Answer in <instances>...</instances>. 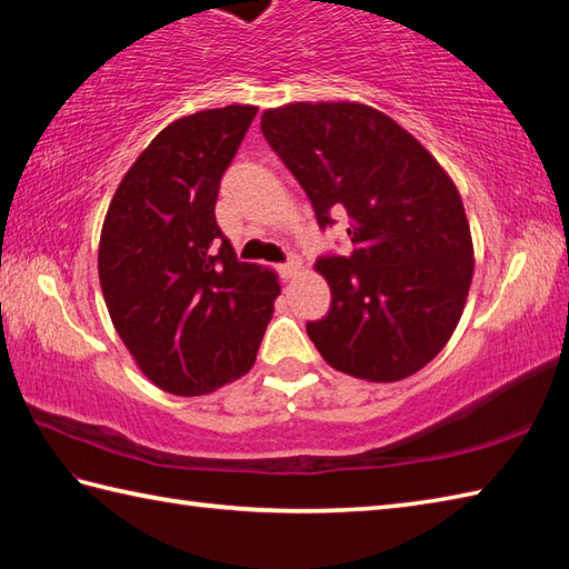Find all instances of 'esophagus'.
Wrapping results in <instances>:
<instances>
[{"mask_svg": "<svg viewBox=\"0 0 569 569\" xmlns=\"http://www.w3.org/2000/svg\"><path fill=\"white\" fill-rule=\"evenodd\" d=\"M298 271H300V261L298 259H291V261H286V263L278 266V273H281L286 281H288V278H293Z\"/></svg>", "mask_w": 569, "mask_h": 569, "instance_id": "1", "label": "esophagus"}]
</instances>
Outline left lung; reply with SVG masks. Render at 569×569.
I'll return each instance as SVG.
<instances>
[{
  "instance_id": "1",
  "label": "left lung",
  "mask_w": 569,
  "mask_h": 569,
  "mask_svg": "<svg viewBox=\"0 0 569 569\" xmlns=\"http://www.w3.org/2000/svg\"><path fill=\"white\" fill-rule=\"evenodd\" d=\"M261 131L296 176L318 224L347 212L352 251L320 257L330 312L308 322L322 359L349 377L391 383L450 340L475 273L462 198L422 143L359 102L266 110Z\"/></svg>"
}]
</instances>
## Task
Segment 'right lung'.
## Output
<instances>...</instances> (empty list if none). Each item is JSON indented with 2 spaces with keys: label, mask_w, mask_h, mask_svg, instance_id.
Returning a JSON list of instances; mask_svg holds the SVG:
<instances>
[{
  "label": "right lung",
  "mask_w": 569,
  "mask_h": 569,
  "mask_svg": "<svg viewBox=\"0 0 569 569\" xmlns=\"http://www.w3.org/2000/svg\"><path fill=\"white\" fill-rule=\"evenodd\" d=\"M253 104L168 124L107 210L98 269L107 310L143 377L176 396L212 393L257 361L278 276L237 253L214 220L220 180Z\"/></svg>",
  "instance_id": "1"
}]
</instances>
